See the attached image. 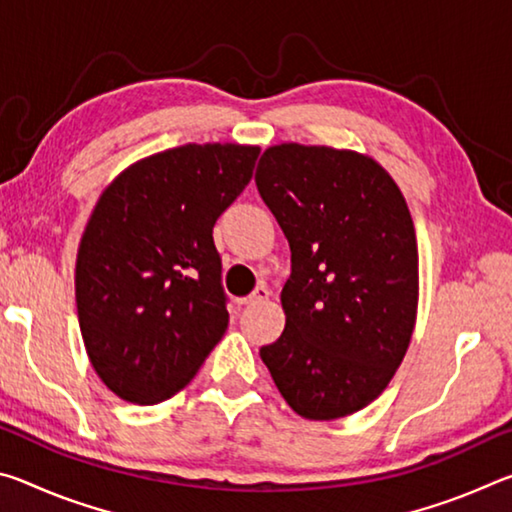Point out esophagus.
Masks as SVG:
<instances>
[{
  "label": "esophagus",
  "mask_w": 512,
  "mask_h": 512,
  "mask_svg": "<svg viewBox=\"0 0 512 512\" xmlns=\"http://www.w3.org/2000/svg\"><path fill=\"white\" fill-rule=\"evenodd\" d=\"M268 296H271V291H268L266 284H257L255 291L250 293L248 298H244V305H259V302H264Z\"/></svg>",
  "instance_id": "esophagus-1"
}]
</instances>
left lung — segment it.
Returning a JSON list of instances; mask_svg holds the SVG:
<instances>
[{
    "label": "left lung",
    "mask_w": 512,
    "mask_h": 512,
    "mask_svg": "<svg viewBox=\"0 0 512 512\" xmlns=\"http://www.w3.org/2000/svg\"><path fill=\"white\" fill-rule=\"evenodd\" d=\"M255 185L291 248L287 327L259 357L302 418H343L377 400L411 343L418 244L409 207L375 160L329 146H271Z\"/></svg>",
    "instance_id": "obj_1"
}]
</instances>
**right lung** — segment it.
<instances>
[{"instance_id":"right-lung-1","label":"right lung","mask_w":512,"mask_h":512,"mask_svg":"<svg viewBox=\"0 0 512 512\" xmlns=\"http://www.w3.org/2000/svg\"><path fill=\"white\" fill-rule=\"evenodd\" d=\"M257 155L178 146L128 167L94 207L76 257V309L92 366L121 400H169L223 339L230 316L212 228Z\"/></svg>"}]
</instances>
